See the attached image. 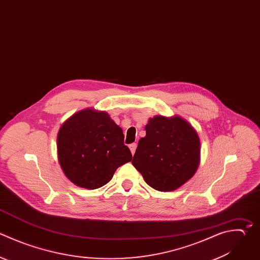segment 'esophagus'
Masks as SVG:
<instances>
[{"label":"esophagus","instance_id":"obj_1","mask_svg":"<svg viewBox=\"0 0 260 260\" xmlns=\"http://www.w3.org/2000/svg\"><path fill=\"white\" fill-rule=\"evenodd\" d=\"M136 147H137V144H136V143H132V144H130V145H129V148H130V151H131L132 155L135 153Z\"/></svg>","mask_w":260,"mask_h":260}]
</instances>
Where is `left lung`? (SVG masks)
<instances>
[{
	"label": "left lung",
	"instance_id": "left-lung-1",
	"mask_svg": "<svg viewBox=\"0 0 260 260\" xmlns=\"http://www.w3.org/2000/svg\"><path fill=\"white\" fill-rule=\"evenodd\" d=\"M132 165L153 189L174 191L189 181L200 162V139L180 116H154L145 126Z\"/></svg>",
	"mask_w": 260,
	"mask_h": 260
}]
</instances>
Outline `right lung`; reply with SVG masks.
Segmentation results:
<instances>
[{"label": "right lung", "mask_w": 260, "mask_h": 260, "mask_svg": "<svg viewBox=\"0 0 260 260\" xmlns=\"http://www.w3.org/2000/svg\"><path fill=\"white\" fill-rule=\"evenodd\" d=\"M57 149L65 176L89 190L106 185L119 167L132 159L122 128L107 112L92 108L75 113L63 123Z\"/></svg>", "instance_id": "obj_1"}]
</instances>
